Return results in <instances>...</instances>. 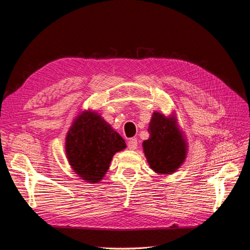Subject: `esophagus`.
Wrapping results in <instances>:
<instances>
[{"label": "esophagus", "mask_w": 250, "mask_h": 250, "mask_svg": "<svg viewBox=\"0 0 250 250\" xmlns=\"http://www.w3.org/2000/svg\"><path fill=\"white\" fill-rule=\"evenodd\" d=\"M138 147V140L137 139H130L129 141H128V148H129L130 150H135Z\"/></svg>", "instance_id": "34e87169"}]
</instances>
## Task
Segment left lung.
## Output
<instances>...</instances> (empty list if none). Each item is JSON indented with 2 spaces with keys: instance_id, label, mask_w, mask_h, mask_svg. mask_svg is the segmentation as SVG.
Here are the masks:
<instances>
[{
  "instance_id": "left-lung-1",
  "label": "left lung",
  "mask_w": 250,
  "mask_h": 250,
  "mask_svg": "<svg viewBox=\"0 0 250 250\" xmlns=\"http://www.w3.org/2000/svg\"><path fill=\"white\" fill-rule=\"evenodd\" d=\"M148 131L150 137L143 142V150L150 168L160 175L176 172L187 158L188 142L175 113L166 116L154 111Z\"/></svg>"
}]
</instances>
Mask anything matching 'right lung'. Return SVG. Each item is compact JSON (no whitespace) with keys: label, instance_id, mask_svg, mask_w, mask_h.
Listing matches in <instances>:
<instances>
[{"label":"right lung","instance_id":"obj_1","mask_svg":"<svg viewBox=\"0 0 250 250\" xmlns=\"http://www.w3.org/2000/svg\"><path fill=\"white\" fill-rule=\"evenodd\" d=\"M65 155L72 170L88 184L106 174L112 156L126 148L125 141L92 109L80 111L65 137Z\"/></svg>","mask_w":250,"mask_h":250}]
</instances>
